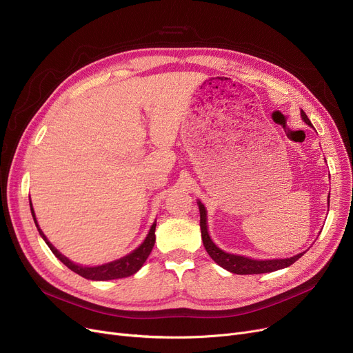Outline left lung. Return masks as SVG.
I'll list each match as a JSON object with an SVG mask.
<instances>
[{"mask_svg": "<svg viewBox=\"0 0 353 353\" xmlns=\"http://www.w3.org/2000/svg\"><path fill=\"white\" fill-rule=\"evenodd\" d=\"M301 116L303 119V121L313 127L310 120L307 119V116L305 114V111H301ZM329 203V199H327ZM199 210H200V229H201V240L203 245H205V249L208 250L209 256L213 259V261L221 266L223 269L232 272V273H237V274H259V273H269V272H274L279 269H285L290 265H293L298 259H301L303 253L296 254L293 257H288V259H272V261H256V259H249L245 256H239V254H232V253H226L221 249H219L213 240L209 236L208 232V212L206 208L203 203L199 200Z\"/></svg>", "mask_w": 353, "mask_h": 353, "instance_id": "left-lung-1", "label": "left lung"}]
</instances>
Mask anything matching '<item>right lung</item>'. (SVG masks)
<instances>
[{
  "instance_id": "right-lung-1",
  "label": "right lung",
  "mask_w": 353,
  "mask_h": 353,
  "mask_svg": "<svg viewBox=\"0 0 353 353\" xmlns=\"http://www.w3.org/2000/svg\"><path fill=\"white\" fill-rule=\"evenodd\" d=\"M30 208H31V214H32V219H34V223H35L37 229H39L41 237L46 240L47 246L55 254V257H59L60 261L68 269H71L72 272H76L77 274L85 277V279H90V281H113V279H121V277H128V276L134 274L137 270H140L143 263L147 261V257H148V254H150V252H152V249L154 246V242H156V234H154L156 221H154V223L150 228V232H148L147 237L144 239V242L136 250H133L130 254L119 259V261L110 262V263H105V265H101V266H92V268L76 265L74 262H71L70 259H67L64 254H61L57 249H55L48 242V239L43 233V230L40 229L39 223H37V219H35V214H34V210H32L31 200H30Z\"/></svg>"
}]
</instances>
